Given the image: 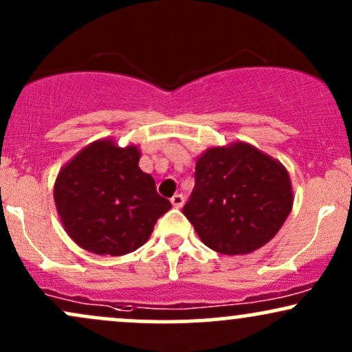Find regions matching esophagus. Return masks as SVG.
<instances>
[{
  "instance_id": "obj_1",
  "label": "esophagus",
  "mask_w": 352,
  "mask_h": 352,
  "mask_svg": "<svg viewBox=\"0 0 352 352\" xmlns=\"http://www.w3.org/2000/svg\"><path fill=\"white\" fill-rule=\"evenodd\" d=\"M170 201H172V205L175 208H182V207H184V204H185V197L182 195V193H175V195H173L170 199Z\"/></svg>"
}]
</instances>
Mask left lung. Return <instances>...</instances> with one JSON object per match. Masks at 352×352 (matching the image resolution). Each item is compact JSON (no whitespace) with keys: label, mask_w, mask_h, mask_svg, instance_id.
Here are the masks:
<instances>
[{"label":"left lung","mask_w":352,"mask_h":352,"mask_svg":"<svg viewBox=\"0 0 352 352\" xmlns=\"http://www.w3.org/2000/svg\"><path fill=\"white\" fill-rule=\"evenodd\" d=\"M292 208V180L283 164L253 145L233 142L197 159L184 215L208 248L246 254L280 232Z\"/></svg>","instance_id":"1"}]
</instances>
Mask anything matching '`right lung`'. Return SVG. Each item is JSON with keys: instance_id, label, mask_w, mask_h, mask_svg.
Returning <instances> with one entry per match:
<instances>
[{"instance_id": "add662e5", "label": "right lung", "mask_w": 352, "mask_h": 352, "mask_svg": "<svg viewBox=\"0 0 352 352\" xmlns=\"http://www.w3.org/2000/svg\"><path fill=\"white\" fill-rule=\"evenodd\" d=\"M135 145L96 140L60 168L56 208L64 230L80 248L120 256L135 252L172 204L157 193L152 175L140 170Z\"/></svg>"}]
</instances>
